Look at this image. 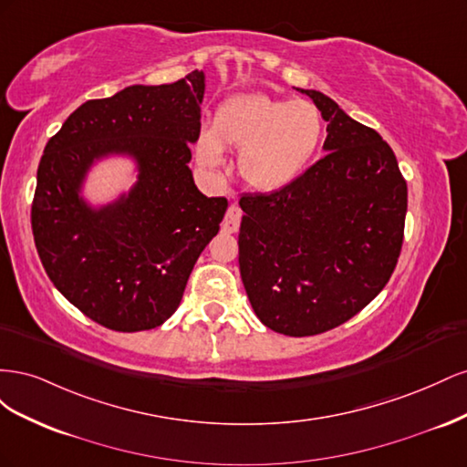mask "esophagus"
Listing matches in <instances>:
<instances>
[{"mask_svg":"<svg viewBox=\"0 0 467 467\" xmlns=\"http://www.w3.org/2000/svg\"><path fill=\"white\" fill-rule=\"evenodd\" d=\"M239 222H242V210H239V206L232 204L228 208V212H225V218L222 222V230L228 234H235L239 228Z\"/></svg>","mask_w":467,"mask_h":467,"instance_id":"obj_1","label":"esophagus"}]
</instances>
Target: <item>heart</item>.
<instances>
[{
  "label": "heart",
  "mask_w": 467,
  "mask_h": 467,
  "mask_svg": "<svg viewBox=\"0 0 467 467\" xmlns=\"http://www.w3.org/2000/svg\"><path fill=\"white\" fill-rule=\"evenodd\" d=\"M323 132L319 109L265 93L234 95L216 109L212 129L201 132L196 160L206 169L225 163L223 148L237 151V173L259 192H275L300 175Z\"/></svg>",
  "instance_id": "1"
}]
</instances>
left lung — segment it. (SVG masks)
Wrapping results in <instances>:
<instances>
[{
    "instance_id": "left-lung-1",
    "label": "left lung",
    "mask_w": 467,
    "mask_h": 467,
    "mask_svg": "<svg viewBox=\"0 0 467 467\" xmlns=\"http://www.w3.org/2000/svg\"><path fill=\"white\" fill-rule=\"evenodd\" d=\"M325 158L285 189L244 194L239 273L253 312L288 337L329 331L388 285L403 244L407 182L381 136L331 97Z\"/></svg>"
}]
</instances>
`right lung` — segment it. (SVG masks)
I'll return each mask as SVG.
<instances>
[{"label":"right lung","instance_id":"1","mask_svg":"<svg viewBox=\"0 0 467 467\" xmlns=\"http://www.w3.org/2000/svg\"><path fill=\"white\" fill-rule=\"evenodd\" d=\"M204 72L165 86H130L83 103L45 148L31 208L42 266L64 298L112 331L153 329L175 314L196 259L220 230L223 196L194 185ZM120 154L137 182L93 207L90 167Z\"/></svg>","mask_w":467,"mask_h":467}]
</instances>
